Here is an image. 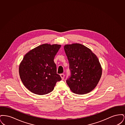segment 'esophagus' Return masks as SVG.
I'll use <instances>...</instances> for the list:
<instances>
[{
	"label": "esophagus",
	"mask_w": 125,
	"mask_h": 125,
	"mask_svg": "<svg viewBox=\"0 0 125 125\" xmlns=\"http://www.w3.org/2000/svg\"><path fill=\"white\" fill-rule=\"evenodd\" d=\"M60 77L61 78L62 80H63V79H64L65 75H64V73H61V74H60Z\"/></svg>",
	"instance_id": "34e87169"
}]
</instances>
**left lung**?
I'll list each match as a JSON object with an SVG mask.
<instances>
[{"label": "left lung", "mask_w": 125, "mask_h": 125, "mask_svg": "<svg viewBox=\"0 0 125 125\" xmlns=\"http://www.w3.org/2000/svg\"><path fill=\"white\" fill-rule=\"evenodd\" d=\"M64 50L71 72L66 81L67 85L75 94L89 93L95 88L102 75L97 57L89 48L80 43L66 44Z\"/></svg>", "instance_id": "8db88e82"}]
</instances>
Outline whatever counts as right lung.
I'll list each match as a JSON object with an SVG mask.
<instances>
[{
	"label": "right lung",
	"mask_w": 125,
	"mask_h": 125,
	"mask_svg": "<svg viewBox=\"0 0 125 125\" xmlns=\"http://www.w3.org/2000/svg\"><path fill=\"white\" fill-rule=\"evenodd\" d=\"M61 45L45 43L31 50L24 56L19 66V74L24 86L39 95L47 94L61 80L57 73L54 59Z\"/></svg>",
	"instance_id": "obj_1"
}]
</instances>
